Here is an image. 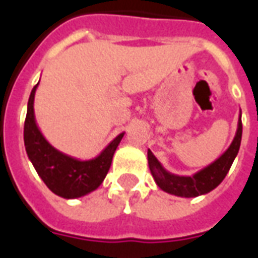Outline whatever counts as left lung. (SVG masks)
Wrapping results in <instances>:
<instances>
[{"instance_id":"obj_1","label":"left lung","mask_w":258,"mask_h":258,"mask_svg":"<svg viewBox=\"0 0 258 258\" xmlns=\"http://www.w3.org/2000/svg\"><path fill=\"white\" fill-rule=\"evenodd\" d=\"M240 114L238 120V130L229 148L216 162L209 164L207 167L202 168L194 175L186 177V175L171 174L163 167L162 163L148 149V164H149V170L153 175V179L156 181L157 186L167 194L181 196V198H196L199 195L209 194L210 190L217 188L222 182V179L225 178L240 148V141H242Z\"/></svg>"}]
</instances>
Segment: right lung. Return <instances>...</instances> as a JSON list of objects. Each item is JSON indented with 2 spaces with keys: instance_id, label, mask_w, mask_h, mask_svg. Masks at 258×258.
<instances>
[{
  "instance_id": "obj_1",
  "label": "right lung",
  "mask_w": 258,
  "mask_h": 258,
  "mask_svg": "<svg viewBox=\"0 0 258 258\" xmlns=\"http://www.w3.org/2000/svg\"><path fill=\"white\" fill-rule=\"evenodd\" d=\"M37 87L38 84L31 90L25 120L23 138L27 156L44 184L53 194L64 199L81 198L95 190L103 182L124 133L118 134L101 152V155L90 160H79L64 155L44 138L37 125L34 117V95Z\"/></svg>"
}]
</instances>
